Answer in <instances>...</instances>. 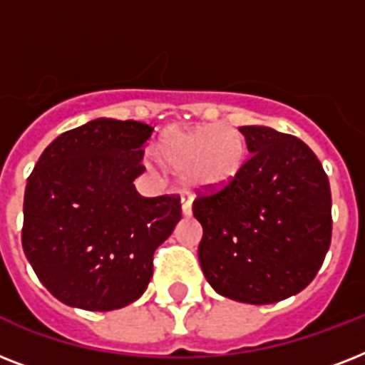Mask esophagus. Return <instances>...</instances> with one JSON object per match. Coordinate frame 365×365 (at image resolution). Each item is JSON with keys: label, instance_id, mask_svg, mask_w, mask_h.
<instances>
[{"label": "esophagus", "instance_id": "34e87169", "mask_svg": "<svg viewBox=\"0 0 365 365\" xmlns=\"http://www.w3.org/2000/svg\"><path fill=\"white\" fill-rule=\"evenodd\" d=\"M191 212H193V200L189 197H182V214L187 217L191 216Z\"/></svg>", "mask_w": 365, "mask_h": 365}]
</instances>
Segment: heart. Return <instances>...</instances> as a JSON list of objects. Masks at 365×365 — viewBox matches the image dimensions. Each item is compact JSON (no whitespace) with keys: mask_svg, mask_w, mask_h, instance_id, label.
<instances>
[{"mask_svg":"<svg viewBox=\"0 0 365 365\" xmlns=\"http://www.w3.org/2000/svg\"><path fill=\"white\" fill-rule=\"evenodd\" d=\"M160 166L182 172L185 187L197 193H217L242 174L248 143L233 126L210 123L197 128H168L155 145Z\"/></svg>","mask_w":365,"mask_h":365,"instance_id":"heart-1","label":"heart"}]
</instances>
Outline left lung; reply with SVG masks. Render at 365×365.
<instances>
[{
    "mask_svg": "<svg viewBox=\"0 0 365 365\" xmlns=\"http://www.w3.org/2000/svg\"><path fill=\"white\" fill-rule=\"evenodd\" d=\"M252 153L242 174L199 197L200 269L217 294L269 305L307 288L331 240L326 172L299 138L271 126H240Z\"/></svg>",
    "mask_w": 365,
    "mask_h": 365,
    "instance_id": "obj_1",
    "label": "left lung"
}]
</instances>
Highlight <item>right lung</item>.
I'll list each match as a JSON object with an SVG mask.
<instances>
[{
	"mask_svg": "<svg viewBox=\"0 0 365 365\" xmlns=\"http://www.w3.org/2000/svg\"><path fill=\"white\" fill-rule=\"evenodd\" d=\"M151 132L100 117L48 143L28 178L24 254L64 305L115 311L148 288L155 250L182 220L178 197L143 199L134 187Z\"/></svg>",
	"mask_w": 365,
	"mask_h": 365,
	"instance_id": "add662e5",
	"label": "right lung"
}]
</instances>
